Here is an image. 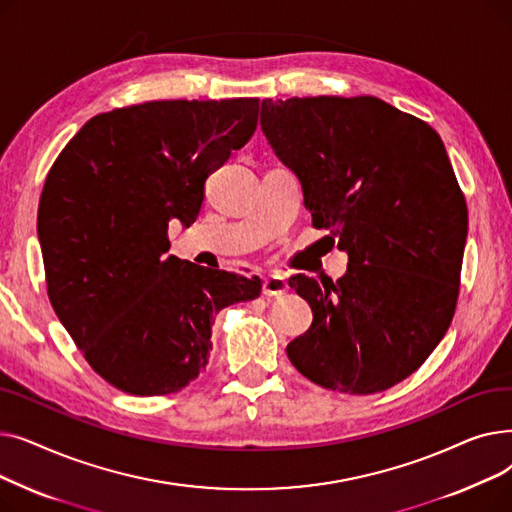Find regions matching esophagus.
<instances>
[{"mask_svg":"<svg viewBox=\"0 0 512 512\" xmlns=\"http://www.w3.org/2000/svg\"><path fill=\"white\" fill-rule=\"evenodd\" d=\"M288 290V282L284 276L272 274L263 280V294L265 297H282V294Z\"/></svg>","mask_w":512,"mask_h":512,"instance_id":"esophagus-1","label":"esophagus"}]
</instances>
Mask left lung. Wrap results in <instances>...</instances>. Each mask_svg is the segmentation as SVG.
<instances>
[{
  "label": "left lung",
  "mask_w": 512,
  "mask_h": 512,
  "mask_svg": "<svg viewBox=\"0 0 512 512\" xmlns=\"http://www.w3.org/2000/svg\"><path fill=\"white\" fill-rule=\"evenodd\" d=\"M261 130L348 255L338 282L288 280L313 311L288 359L321 388L388 390L432 355L459 299L467 205L440 134L378 97L326 95L263 99Z\"/></svg>",
  "instance_id": "obj_1"
}]
</instances>
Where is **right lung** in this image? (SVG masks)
Listing matches in <instances>:
<instances>
[{"label":"right lung","instance_id":"right-lung-1","mask_svg":"<svg viewBox=\"0 0 512 512\" xmlns=\"http://www.w3.org/2000/svg\"><path fill=\"white\" fill-rule=\"evenodd\" d=\"M259 99L149 101L91 118L51 166L39 242L53 311L89 365L122 392L172 394L205 369L220 309L261 280L170 251L207 176L257 128Z\"/></svg>","mask_w":512,"mask_h":512}]
</instances>
